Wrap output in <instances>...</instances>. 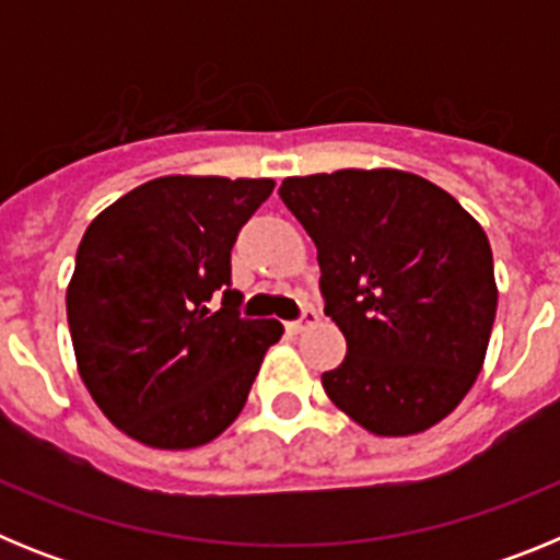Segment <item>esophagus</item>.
I'll use <instances>...</instances> for the list:
<instances>
[{
	"label": "esophagus",
	"instance_id": "obj_1",
	"mask_svg": "<svg viewBox=\"0 0 560 560\" xmlns=\"http://www.w3.org/2000/svg\"><path fill=\"white\" fill-rule=\"evenodd\" d=\"M316 319H319V314H316V311L308 305V308H303V316H300V319H294V323L285 325V328H289L291 334H303V330L311 328V325H314Z\"/></svg>",
	"mask_w": 560,
	"mask_h": 560
}]
</instances>
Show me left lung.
Masks as SVG:
<instances>
[{
  "label": "left lung",
  "instance_id": "left-lung-1",
  "mask_svg": "<svg viewBox=\"0 0 560 560\" xmlns=\"http://www.w3.org/2000/svg\"><path fill=\"white\" fill-rule=\"evenodd\" d=\"M280 199L316 244L325 314L348 341L323 373L328 398L381 438L440 423L474 387L497 316L482 226L393 167L291 176Z\"/></svg>",
  "mask_w": 560,
  "mask_h": 560
}]
</instances>
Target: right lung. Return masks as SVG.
Wrapping results in <instances>:
<instances>
[{"mask_svg":"<svg viewBox=\"0 0 560 560\" xmlns=\"http://www.w3.org/2000/svg\"><path fill=\"white\" fill-rule=\"evenodd\" d=\"M271 179L162 176L97 215L78 246L67 319L101 412L153 448H196L241 415L277 319H249L230 252ZM222 294V308L210 310Z\"/></svg>","mask_w":560,"mask_h":560,"instance_id":"obj_1","label":"right lung"}]
</instances>
